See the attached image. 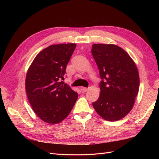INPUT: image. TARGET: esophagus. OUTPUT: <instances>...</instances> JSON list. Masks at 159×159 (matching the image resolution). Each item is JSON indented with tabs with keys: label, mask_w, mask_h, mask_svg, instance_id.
<instances>
[{
	"label": "esophagus",
	"mask_w": 159,
	"mask_h": 159,
	"mask_svg": "<svg viewBox=\"0 0 159 159\" xmlns=\"http://www.w3.org/2000/svg\"><path fill=\"white\" fill-rule=\"evenodd\" d=\"M81 91H82V92H85V91H87L88 90V88L83 87V88H81Z\"/></svg>",
	"instance_id": "esophagus-1"
}]
</instances>
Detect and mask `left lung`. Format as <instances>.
<instances>
[{"instance_id":"8db88e82","label":"left lung","mask_w":159,"mask_h":159,"mask_svg":"<svg viewBox=\"0 0 159 159\" xmlns=\"http://www.w3.org/2000/svg\"><path fill=\"white\" fill-rule=\"evenodd\" d=\"M91 53L102 79L99 98L92 103L93 107L106 121H118L131 111L137 95V66L127 53L116 45L95 44Z\"/></svg>"}]
</instances>
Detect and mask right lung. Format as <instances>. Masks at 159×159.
Segmentation results:
<instances>
[{
	"mask_svg": "<svg viewBox=\"0 0 159 159\" xmlns=\"http://www.w3.org/2000/svg\"><path fill=\"white\" fill-rule=\"evenodd\" d=\"M75 47V44L70 43L46 48L36 56L27 71L28 101L37 116L46 123L63 121L78 99V93L61 81Z\"/></svg>",
	"mask_w": 159,
	"mask_h": 159,
	"instance_id": "add662e5",
	"label": "right lung"
}]
</instances>
